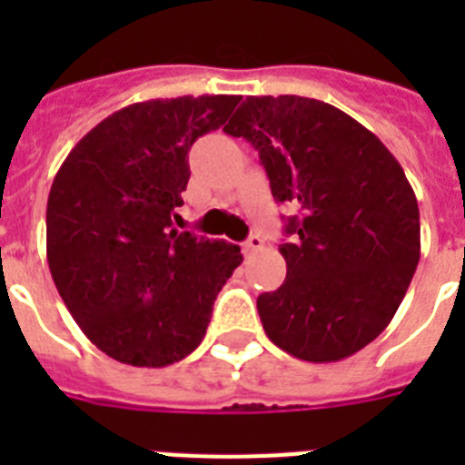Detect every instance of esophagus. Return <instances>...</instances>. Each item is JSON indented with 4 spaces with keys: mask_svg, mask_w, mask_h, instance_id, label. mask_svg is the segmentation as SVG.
Segmentation results:
<instances>
[{
    "mask_svg": "<svg viewBox=\"0 0 465 465\" xmlns=\"http://www.w3.org/2000/svg\"><path fill=\"white\" fill-rule=\"evenodd\" d=\"M242 249H244L246 256H252V253L261 252V249H262V237L261 235H252V237H249V240L244 242V244H242Z\"/></svg>",
    "mask_w": 465,
    "mask_h": 465,
    "instance_id": "obj_1",
    "label": "esophagus"
}]
</instances>
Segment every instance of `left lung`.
<instances>
[{"label":"left lung","instance_id":"obj_1","mask_svg":"<svg viewBox=\"0 0 465 465\" xmlns=\"http://www.w3.org/2000/svg\"><path fill=\"white\" fill-rule=\"evenodd\" d=\"M223 130L252 142L274 200L298 209L279 246L286 279L258 295L268 338L310 363L361 351L393 319L421 253L401 163L344 111L298 94L246 97Z\"/></svg>","mask_w":465,"mask_h":465}]
</instances>
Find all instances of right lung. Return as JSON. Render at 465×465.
Returning <instances> with one entry per match:
<instances>
[{
  "instance_id": "right-lung-1",
  "label": "right lung",
  "mask_w": 465,
  "mask_h": 465,
  "mask_svg": "<svg viewBox=\"0 0 465 465\" xmlns=\"http://www.w3.org/2000/svg\"><path fill=\"white\" fill-rule=\"evenodd\" d=\"M240 94H183L123 106L94 125L53 179L46 256L85 338L134 368H165L203 342L240 246L172 225L191 179L188 151Z\"/></svg>"
}]
</instances>
